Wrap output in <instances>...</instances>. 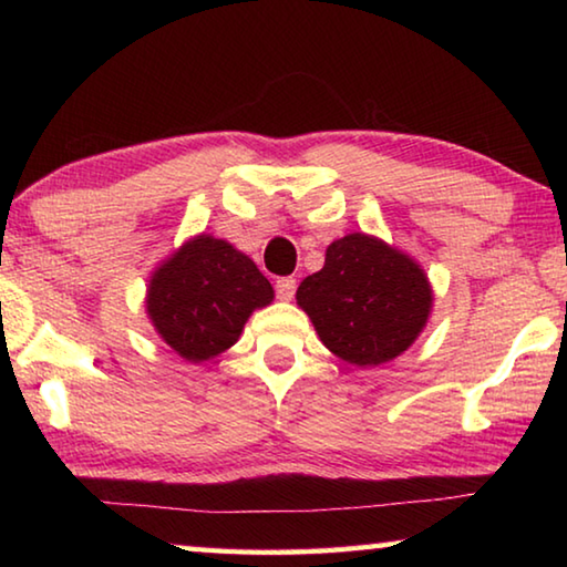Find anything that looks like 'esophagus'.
I'll use <instances>...</instances> for the list:
<instances>
[{"instance_id": "obj_1", "label": "esophagus", "mask_w": 567, "mask_h": 567, "mask_svg": "<svg viewBox=\"0 0 567 567\" xmlns=\"http://www.w3.org/2000/svg\"><path fill=\"white\" fill-rule=\"evenodd\" d=\"M275 290H277V297H280V300H292L295 290H297V280H295V277H280V280H277V285H275Z\"/></svg>"}]
</instances>
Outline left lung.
<instances>
[{
	"mask_svg": "<svg viewBox=\"0 0 567 567\" xmlns=\"http://www.w3.org/2000/svg\"><path fill=\"white\" fill-rule=\"evenodd\" d=\"M324 348L360 368L405 352L425 328L433 292L420 265L362 233L334 239L320 272L297 287Z\"/></svg>",
	"mask_w": 567,
	"mask_h": 567,
	"instance_id": "obj_1",
	"label": "left lung"
}]
</instances>
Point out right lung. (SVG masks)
Masks as SVG:
<instances>
[{
    "label": "right lung",
    "mask_w": 567,
    "mask_h": 567,
    "mask_svg": "<svg viewBox=\"0 0 567 567\" xmlns=\"http://www.w3.org/2000/svg\"><path fill=\"white\" fill-rule=\"evenodd\" d=\"M272 297V285L247 255L199 235L152 275L147 312L179 358L203 362L233 348L252 310Z\"/></svg>",
    "instance_id": "obj_1"
}]
</instances>
